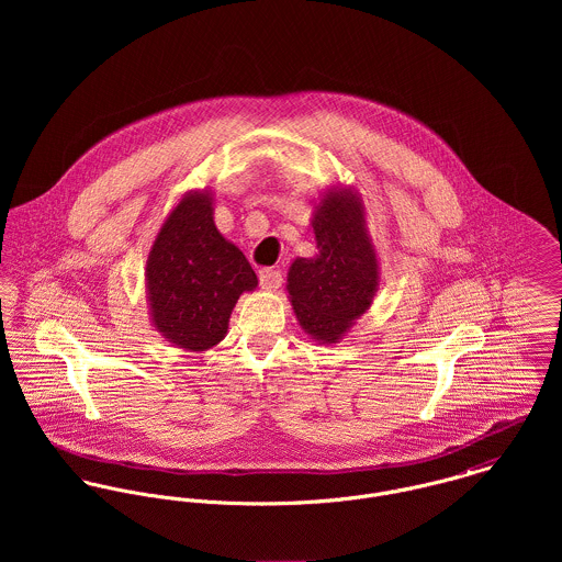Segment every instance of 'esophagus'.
<instances>
[{
	"label": "esophagus",
	"mask_w": 562,
	"mask_h": 562,
	"mask_svg": "<svg viewBox=\"0 0 562 562\" xmlns=\"http://www.w3.org/2000/svg\"><path fill=\"white\" fill-rule=\"evenodd\" d=\"M281 272L279 270H272V268H263L259 270V285L261 290L266 292H277L281 288Z\"/></svg>",
	"instance_id": "esophagus-1"
}]
</instances>
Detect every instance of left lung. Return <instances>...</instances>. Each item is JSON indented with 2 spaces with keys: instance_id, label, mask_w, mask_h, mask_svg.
Returning a JSON list of instances; mask_svg holds the SVG:
<instances>
[{
  "instance_id": "8db88e82",
  "label": "left lung",
  "mask_w": 562,
  "mask_h": 562,
  "mask_svg": "<svg viewBox=\"0 0 562 562\" xmlns=\"http://www.w3.org/2000/svg\"><path fill=\"white\" fill-rule=\"evenodd\" d=\"M310 225L318 252L290 263L285 288L299 326L330 346L372 307L381 281L379 252L363 196L352 186H328L314 203Z\"/></svg>"
}]
</instances>
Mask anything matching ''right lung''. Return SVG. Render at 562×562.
Instances as JSON below:
<instances>
[{"label": "right lung", "mask_w": 562, "mask_h": 562, "mask_svg": "<svg viewBox=\"0 0 562 562\" xmlns=\"http://www.w3.org/2000/svg\"><path fill=\"white\" fill-rule=\"evenodd\" d=\"M212 188L188 190L151 244L145 288L154 330L190 352H205L227 335L232 312L257 274L214 223Z\"/></svg>", "instance_id": "1"}]
</instances>
